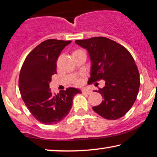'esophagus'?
Listing matches in <instances>:
<instances>
[{
	"mask_svg": "<svg viewBox=\"0 0 157 157\" xmlns=\"http://www.w3.org/2000/svg\"><path fill=\"white\" fill-rule=\"evenodd\" d=\"M81 92H82L83 94H86V95H89L91 94V90H88V89H86V88H84V89H82L81 90Z\"/></svg>",
	"mask_w": 157,
	"mask_h": 157,
	"instance_id": "esophagus-1",
	"label": "esophagus"
}]
</instances>
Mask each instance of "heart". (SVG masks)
<instances>
[{
	"label": "heart",
	"mask_w": 157,
	"mask_h": 157,
	"mask_svg": "<svg viewBox=\"0 0 157 157\" xmlns=\"http://www.w3.org/2000/svg\"><path fill=\"white\" fill-rule=\"evenodd\" d=\"M74 83L76 84V86H80L81 84V81L80 80H76L74 81Z\"/></svg>",
	"instance_id": "b5f03b06"
}]
</instances>
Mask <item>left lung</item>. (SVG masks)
Here are the masks:
<instances>
[{"mask_svg": "<svg viewBox=\"0 0 157 157\" xmlns=\"http://www.w3.org/2000/svg\"><path fill=\"white\" fill-rule=\"evenodd\" d=\"M75 42L86 49L91 60L88 82L105 81L98 88L103 101L93 110L108 120H117L130 110L137 99L140 73L135 60L125 47L107 37H94Z\"/></svg>", "mask_w": 157, "mask_h": 157, "instance_id": "obj_1", "label": "left lung"}]
</instances>
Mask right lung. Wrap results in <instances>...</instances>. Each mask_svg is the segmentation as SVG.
<instances>
[{
	"label": "right lung",
	"instance_id": "right-lung-1",
	"mask_svg": "<svg viewBox=\"0 0 157 157\" xmlns=\"http://www.w3.org/2000/svg\"><path fill=\"white\" fill-rule=\"evenodd\" d=\"M71 41L45 40L32 50L25 59L19 76V90L31 114L45 124L58 123L69 114L73 98L81 90L67 88L59 94L49 89L52 77L56 74V61Z\"/></svg>",
	"mask_w": 157,
	"mask_h": 157
}]
</instances>
